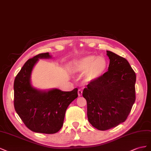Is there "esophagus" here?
I'll return each mask as SVG.
<instances>
[{
    "label": "esophagus",
    "mask_w": 151,
    "mask_h": 151,
    "mask_svg": "<svg viewBox=\"0 0 151 151\" xmlns=\"http://www.w3.org/2000/svg\"><path fill=\"white\" fill-rule=\"evenodd\" d=\"M82 93H83L82 89H81V88L78 89V96H81V95H82Z\"/></svg>",
    "instance_id": "34e87169"
}]
</instances>
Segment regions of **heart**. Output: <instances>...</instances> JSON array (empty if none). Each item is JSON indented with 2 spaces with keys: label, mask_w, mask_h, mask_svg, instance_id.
Wrapping results in <instances>:
<instances>
[{
  "label": "heart",
  "mask_w": 151,
  "mask_h": 151,
  "mask_svg": "<svg viewBox=\"0 0 151 151\" xmlns=\"http://www.w3.org/2000/svg\"><path fill=\"white\" fill-rule=\"evenodd\" d=\"M107 66L106 59L102 56L89 55L76 59L73 63V71L77 73H85L87 81H93L104 74Z\"/></svg>",
  "instance_id": "obj_1"
}]
</instances>
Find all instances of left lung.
<instances>
[{"mask_svg":"<svg viewBox=\"0 0 151 151\" xmlns=\"http://www.w3.org/2000/svg\"><path fill=\"white\" fill-rule=\"evenodd\" d=\"M108 71L90 81L83 91L89 123L107 130L126 121L135 101L136 75L127 60L107 50Z\"/></svg>","mask_w":151,"mask_h":151,"instance_id":"left-lung-1","label":"left lung"}]
</instances>
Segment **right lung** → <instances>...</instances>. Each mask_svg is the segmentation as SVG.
Instances as JSON below:
<instances>
[{
    "label": "right lung",
    "mask_w": 151,
    "mask_h": 151,
    "mask_svg": "<svg viewBox=\"0 0 151 151\" xmlns=\"http://www.w3.org/2000/svg\"><path fill=\"white\" fill-rule=\"evenodd\" d=\"M51 58L49 52L29 59L16 75L14 82V106L25 126L37 133L53 134L63 125L68 106L78 97V88L70 92L59 89L42 92L30 83V76L40 58Z\"/></svg>",
    "instance_id": "add662e5"
}]
</instances>
